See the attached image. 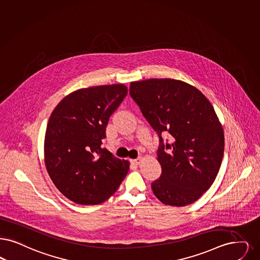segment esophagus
<instances>
[{"instance_id":"1","label":"esophagus","mask_w":260,"mask_h":260,"mask_svg":"<svg viewBox=\"0 0 260 260\" xmlns=\"http://www.w3.org/2000/svg\"><path fill=\"white\" fill-rule=\"evenodd\" d=\"M142 161V157H138V158H135V159H132V162L135 165V166H139Z\"/></svg>"}]
</instances>
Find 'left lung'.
I'll list each match as a JSON object with an SVG mask.
<instances>
[{
    "mask_svg": "<svg viewBox=\"0 0 260 260\" xmlns=\"http://www.w3.org/2000/svg\"><path fill=\"white\" fill-rule=\"evenodd\" d=\"M129 93L159 137L161 175L152 183L154 194L170 206L196 202L215 181L224 151L213 105L194 86L171 78L131 82ZM167 132L172 143L165 146L161 134Z\"/></svg>",
    "mask_w": 260,
    "mask_h": 260,
    "instance_id": "8db88e82",
    "label": "left lung"
}]
</instances>
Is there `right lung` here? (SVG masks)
<instances>
[{"label": "right lung", "instance_id": "obj_1", "mask_svg": "<svg viewBox=\"0 0 260 260\" xmlns=\"http://www.w3.org/2000/svg\"><path fill=\"white\" fill-rule=\"evenodd\" d=\"M127 93L124 84L78 89L53 110L44 138V162L54 185L70 200L96 205L118 189L129 161L103 149L109 117Z\"/></svg>", "mask_w": 260, "mask_h": 260}]
</instances>
